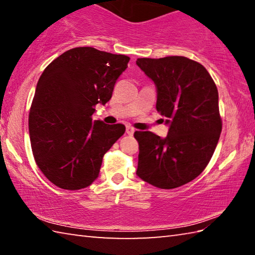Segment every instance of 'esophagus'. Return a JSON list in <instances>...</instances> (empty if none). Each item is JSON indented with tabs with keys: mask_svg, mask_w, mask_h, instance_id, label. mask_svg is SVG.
I'll list each match as a JSON object with an SVG mask.
<instances>
[{
	"mask_svg": "<svg viewBox=\"0 0 255 255\" xmlns=\"http://www.w3.org/2000/svg\"><path fill=\"white\" fill-rule=\"evenodd\" d=\"M126 132L128 133V135H132V133L135 132V129H133L132 127H130V126H127L126 127Z\"/></svg>",
	"mask_w": 255,
	"mask_h": 255,
	"instance_id": "34e87169",
	"label": "esophagus"
}]
</instances>
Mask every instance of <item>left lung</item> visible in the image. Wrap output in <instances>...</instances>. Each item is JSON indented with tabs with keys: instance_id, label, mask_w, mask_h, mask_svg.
I'll return each mask as SVG.
<instances>
[{
	"instance_id": "1",
	"label": "left lung",
	"mask_w": 255,
	"mask_h": 255,
	"mask_svg": "<svg viewBox=\"0 0 255 255\" xmlns=\"http://www.w3.org/2000/svg\"><path fill=\"white\" fill-rule=\"evenodd\" d=\"M136 64L156 85V110L170 125L165 138L133 133L139 146L136 174L159 189L181 187L206 169L217 146V86L200 63L183 56L138 58Z\"/></svg>"
}]
</instances>
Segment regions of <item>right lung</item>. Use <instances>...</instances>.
<instances>
[{"mask_svg": "<svg viewBox=\"0 0 255 255\" xmlns=\"http://www.w3.org/2000/svg\"><path fill=\"white\" fill-rule=\"evenodd\" d=\"M128 56L76 47L42 72L29 112V133L38 167L65 190L89 187L102 158L124 135L122 124L93 120L96 106L110 100Z\"/></svg>", "mask_w": 255, "mask_h": 255, "instance_id": "1", "label": "right lung"}]
</instances>
